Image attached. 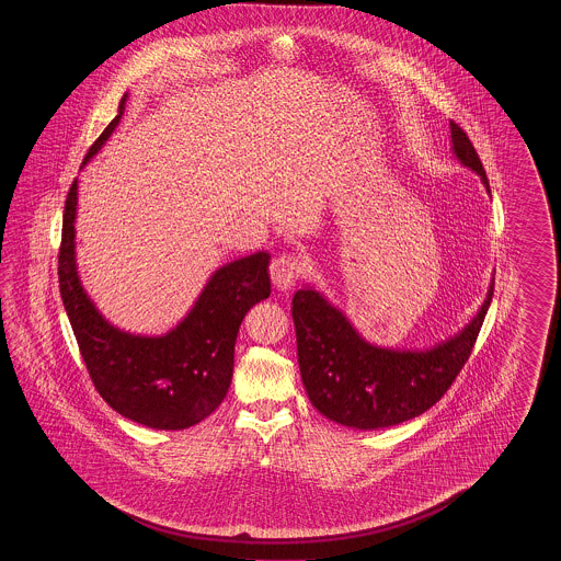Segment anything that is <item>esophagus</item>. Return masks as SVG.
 I'll return each mask as SVG.
<instances>
[{
	"mask_svg": "<svg viewBox=\"0 0 561 561\" xmlns=\"http://www.w3.org/2000/svg\"><path fill=\"white\" fill-rule=\"evenodd\" d=\"M268 273H271V282L277 290H288V288H293L294 282L300 277L302 263H300V259H296L293 254H282L271 263Z\"/></svg>",
	"mask_w": 561,
	"mask_h": 561,
	"instance_id": "esophagus-1",
	"label": "esophagus"
}]
</instances>
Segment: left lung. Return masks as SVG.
<instances>
[{
    "label": "left lung",
    "instance_id": "obj_1",
    "mask_svg": "<svg viewBox=\"0 0 561 561\" xmlns=\"http://www.w3.org/2000/svg\"><path fill=\"white\" fill-rule=\"evenodd\" d=\"M453 153L490 185L469 136L450 122ZM494 284L478 316L458 334L431 348H389L368 343L323 294L305 286L293 298L298 368L311 403L339 425L385 428L405 423L450 389L469 359L488 313Z\"/></svg>",
    "mask_w": 561,
    "mask_h": 561
}]
</instances>
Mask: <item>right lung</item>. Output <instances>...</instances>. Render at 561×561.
I'll return each instance as SVG.
<instances>
[{
  "mask_svg": "<svg viewBox=\"0 0 561 561\" xmlns=\"http://www.w3.org/2000/svg\"><path fill=\"white\" fill-rule=\"evenodd\" d=\"M115 119L90 147L81 168L117 128ZM78 179L69 188L58 252V286L90 378L108 405L145 427L179 431L210 416L225 400L245 313L271 294L267 252L216 268L183 321L161 336L130 334L108 323L83 290L76 263Z\"/></svg>",
  "mask_w": 561,
  "mask_h": 561,
  "instance_id": "obj_1",
  "label": "right lung"
}]
</instances>
